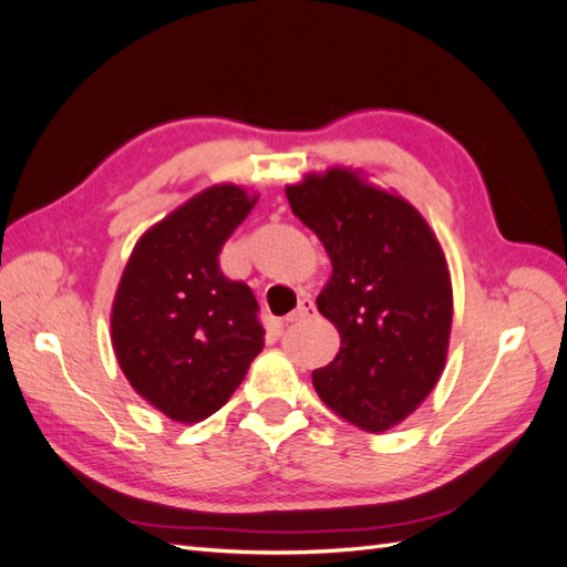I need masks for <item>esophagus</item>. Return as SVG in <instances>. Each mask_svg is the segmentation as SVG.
<instances>
[{"instance_id": "34e87169", "label": "esophagus", "mask_w": 567, "mask_h": 567, "mask_svg": "<svg viewBox=\"0 0 567 567\" xmlns=\"http://www.w3.org/2000/svg\"><path fill=\"white\" fill-rule=\"evenodd\" d=\"M315 315H317L315 302H312L310 298H302V300L298 302V307H296V312H290L284 321H286V323H293V321H302V319H312Z\"/></svg>"}]
</instances>
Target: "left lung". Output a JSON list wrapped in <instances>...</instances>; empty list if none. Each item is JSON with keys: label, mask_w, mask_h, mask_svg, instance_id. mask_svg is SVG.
Here are the masks:
<instances>
[{"label": "left lung", "mask_w": 567, "mask_h": 567, "mask_svg": "<svg viewBox=\"0 0 567 567\" xmlns=\"http://www.w3.org/2000/svg\"><path fill=\"white\" fill-rule=\"evenodd\" d=\"M293 215L333 262L317 298L340 352L312 371L333 414L367 433L404 421L435 388L452 329V284L425 219L398 196L329 169L288 186Z\"/></svg>", "instance_id": "left-lung-1"}]
</instances>
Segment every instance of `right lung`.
<instances>
[{
	"mask_svg": "<svg viewBox=\"0 0 567 567\" xmlns=\"http://www.w3.org/2000/svg\"><path fill=\"white\" fill-rule=\"evenodd\" d=\"M252 203L234 184L198 194L140 238L120 279L111 317L117 364L173 421L215 414L265 348L250 286L219 269V250Z\"/></svg>",
	"mask_w": 567,
	"mask_h": 567,
	"instance_id": "right-lung-1",
	"label": "right lung"
}]
</instances>
